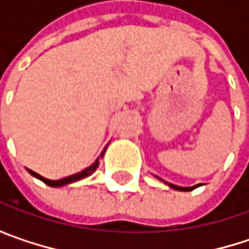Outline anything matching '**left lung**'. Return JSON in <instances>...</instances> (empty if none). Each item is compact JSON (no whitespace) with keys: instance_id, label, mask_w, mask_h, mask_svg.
I'll list each match as a JSON object with an SVG mask.
<instances>
[{"instance_id":"8db88e82","label":"left lung","mask_w":249,"mask_h":249,"mask_svg":"<svg viewBox=\"0 0 249 249\" xmlns=\"http://www.w3.org/2000/svg\"><path fill=\"white\" fill-rule=\"evenodd\" d=\"M157 177V176H156ZM159 180H161L163 183H166L167 186H170L172 189L174 190H180V192H190V190H193V189H196V187H199V186H202V184H195V186H192V187H181V186H177V184H173V183H169V181H164L163 178H160V177H157Z\"/></svg>"}]
</instances>
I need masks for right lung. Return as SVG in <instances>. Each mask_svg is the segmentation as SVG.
I'll return each mask as SVG.
<instances>
[{
	"instance_id": "add662e5",
	"label": "right lung",
	"mask_w": 249,
	"mask_h": 249,
	"mask_svg": "<svg viewBox=\"0 0 249 249\" xmlns=\"http://www.w3.org/2000/svg\"><path fill=\"white\" fill-rule=\"evenodd\" d=\"M107 148H108V145L104 148V151L101 153V156L89 166V167H86V169H83L82 172H79V173L72 174V176H68V177H63V178H59V180H50V178H46V177H43V176H40L38 173H36V172H33V170H30V169H27V172L31 174L33 177H36V178H38V180H41L43 183H46L47 186H50V187H60V186H66V184H71V183H75L77 180H82V178H85V177H88V176H90V174L93 173L96 169H98V166H99V160L104 157V154H105V151H107Z\"/></svg>"
}]
</instances>
